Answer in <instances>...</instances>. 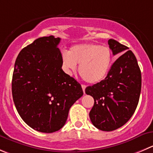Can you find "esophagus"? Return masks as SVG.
Returning a JSON list of instances; mask_svg holds the SVG:
<instances>
[{
    "mask_svg": "<svg viewBox=\"0 0 153 153\" xmlns=\"http://www.w3.org/2000/svg\"><path fill=\"white\" fill-rule=\"evenodd\" d=\"M85 88H86V86H85V85H82V91H83V93L85 94Z\"/></svg>",
    "mask_w": 153,
    "mask_h": 153,
    "instance_id": "esophagus-1",
    "label": "esophagus"
}]
</instances>
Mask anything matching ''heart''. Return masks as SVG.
Returning <instances> with one entry per match:
<instances>
[{"mask_svg": "<svg viewBox=\"0 0 153 153\" xmlns=\"http://www.w3.org/2000/svg\"><path fill=\"white\" fill-rule=\"evenodd\" d=\"M62 65L70 73L79 65V74L81 77L91 84L101 82L108 74L113 61L111 51L106 46L98 44L84 43L75 45L69 52H64Z\"/></svg>", "mask_w": 153, "mask_h": 153, "instance_id": "obj_1", "label": "heart"}]
</instances>
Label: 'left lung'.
Returning <instances> with one entry per match:
<instances>
[{
  "label": "left lung",
  "instance_id": "left-lung-1",
  "mask_svg": "<svg viewBox=\"0 0 153 153\" xmlns=\"http://www.w3.org/2000/svg\"><path fill=\"white\" fill-rule=\"evenodd\" d=\"M113 55L122 53L101 82L85 88L92 96L94 106L89 113L97 128L111 131L124 126L137 108L141 90V72L137 61L128 48L116 40H108Z\"/></svg>",
  "mask_w": 153,
  "mask_h": 153
}]
</instances>
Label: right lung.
Masks as SVG:
<instances>
[{"mask_svg":"<svg viewBox=\"0 0 153 153\" xmlns=\"http://www.w3.org/2000/svg\"><path fill=\"white\" fill-rule=\"evenodd\" d=\"M59 37H43L21 50L12 80L16 108L23 121L43 133L65 126L71 106L83 94L81 85L62 70Z\"/></svg>","mask_w":153,"mask_h":153,"instance_id":"right-lung-1","label":"right lung"}]
</instances>
